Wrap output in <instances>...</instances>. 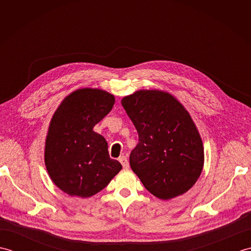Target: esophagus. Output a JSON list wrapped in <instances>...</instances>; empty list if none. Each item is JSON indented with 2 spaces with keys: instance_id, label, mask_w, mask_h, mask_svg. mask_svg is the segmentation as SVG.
Masks as SVG:
<instances>
[{
  "instance_id": "obj_1",
  "label": "esophagus",
  "mask_w": 251,
  "mask_h": 251,
  "mask_svg": "<svg viewBox=\"0 0 251 251\" xmlns=\"http://www.w3.org/2000/svg\"><path fill=\"white\" fill-rule=\"evenodd\" d=\"M119 161H120V163L122 164V166H123V168H128L129 167V164H128V161H127V157L126 156H121L120 158H119Z\"/></svg>"
}]
</instances>
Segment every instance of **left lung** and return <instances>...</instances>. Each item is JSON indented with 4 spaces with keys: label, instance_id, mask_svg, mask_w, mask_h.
Segmentation results:
<instances>
[{
    "label": "left lung",
    "instance_id": "left-lung-1",
    "mask_svg": "<svg viewBox=\"0 0 251 251\" xmlns=\"http://www.w3.org/2000/svg\"><path fill=\"white\" fill-rule=\"evenodd\" d=\"M139 142L130 167L145 188L161 200L188 192L204 166V147L193 120L174 96L142 89L122 99Z\"/></svg>",
    "mask_w": 251,
    "mask_h": 251
}]
</instances>
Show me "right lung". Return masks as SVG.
<instances>
[{"label": "right lung", "instance_id": "add662e5", "mask_svg": "<svg viewBox=\"0 0 251 251\" xmlns=\"http://www.w3.org/2000/svg\"><path fill=\"white\" fill-rule=\"evenodd\" d=\"M113 95L81 88L62 100L52 115L45 142V166L58 188L90 197L103 190L122 165L109 156L108 142L93 130L113 108Z\"/></svg>", "mask_w": 251, "mask_h": 251}]
</instances>
